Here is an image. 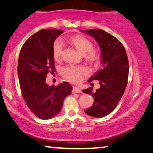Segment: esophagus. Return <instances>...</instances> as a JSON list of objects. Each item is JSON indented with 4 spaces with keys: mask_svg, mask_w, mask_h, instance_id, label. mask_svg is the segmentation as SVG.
Listing matches in <instances>:
<instances>
[{
    "mask_svg": "<svg viewBox=\"0 0 153 153\" xmlns=\"http://www.w3.org/2000/svg\"><path fill=\"white\" fill-rule=\"evenodd\" d=\"M73 93H81L82 91H81L80 89H79L78 87H73Z\"/></svg>",
    "mask_w": 153,
    "mask_h": 153,
    "instance_id": "1",
    "label": "esophagus"
}]
</instances>
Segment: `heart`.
I'll use <instances>...</instances> for the list:
<instances>
[{
	"label": "heart",
	"instance_id": "heart-1",
	"mask_svg": "<svg viewBox=\"0 0 153 153\" xmlns=\"http://www.w3.org/2000/svg\"><path fill=\"white\" fill-rule=\"evenodd\" d=\"M69 42L90 62H96L98 60L97 51L94 50L93 44L88 38L82 36H74L69 38ZM64 44L60 39L54 41L52 46L53 57L59 60L62 54ZM87 68L83 66L68 65L62 68V75L65 79L71 82H78L82 80V76L87 73Z\"/></svg>",
	"mask_w": 153,
	"mask_h": 153
}]
</instances>
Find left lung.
<instances>
[{
	"instance_id": "obj_1",
	"label": "left lung",
	"mask_w": 153,
	"mask_h": 153,
	"mask_svg": "<svg viewBox=\"0 0 153 153\" xmlns=\"http://www.w3.org/2000/svg\"><path fill=\"white\" fill-rule=\"evenodd\" d=\"M85 33L94 38L100 46L102 68L89 80V82L99 80L100 88L94 92L92 88L82 90L92 95L94 99L93 105L85 112L92 117H103L115 108L125 92L129 76V61L125 47L111 34L99 28L86 30Z\"/></svg>"
}]
</instances>
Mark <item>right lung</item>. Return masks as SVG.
<instances>
[{
  "instance_id": "obj_1",
  "label": "right lung",
  "mask_w": 153,
  "mask_h": 153,
  "mask_svg": "<svg viewBox=\"0 0 153 153\" xmlns=\"http://www.w3.org/2000/svg\"><path fill=\"white\" fill-rule=\"evenodd\" d=\"M62 33L56 28L40 30L28 38L20 50L17 71L22 97L30 111L42 120L57 115L72 90L66 82L57 86L45 82L47 75L55 71L52 46Z\"/></svg>"
}]
</instances>
